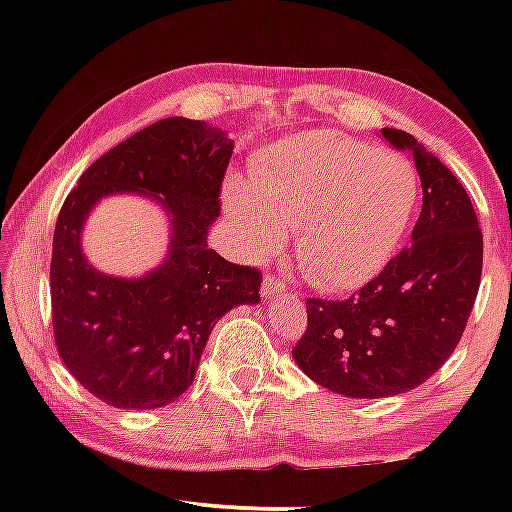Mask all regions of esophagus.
<instances>
[{
  "label": "esophagus",
  "instance_id": "esophagus-1",
  "mask_svg": "<svg viewBox=\"0 0 512 512\" xmlns=\"http://www.w3.org/2000/svg\"><path fill=\"white\" fill-rule=\"evenodd\" d=\"M280 293H284V282L277 280L273 275H268L262 284V298H275L280 296Z\"/></svg>",
  "mask_w": 512,
  "mask_h": 512
}]
</instances>
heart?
I'll return each mask as SVG.
<instances>
[{
	"mask_svg": "<svg viewBox=\"0 0 512 512\" xmlns=\"http://www.w3.org/2000/svg\"><path fill=\"white\" fill-rule=\"evenodd\" d=\"M420 185L397 155L334 131L284 137L230 180L228 219L250 255L268 257L296 230V257L314 287L361 289L384 271L409 232Z\"/></svg>",
	"mask_w": 512,
	"mask_h": 512,
	"instance_id": "b5f03b06",
	"label": "heart"
}]
</instances>
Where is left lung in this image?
<instances>
[{
    "label": "left lung",
    "instance_id": "8db88e82",
    "mask_svg": "<svg viewBox=\"0 0 512 512\" xmlns=\"http://www.w3.org/2000/svg\"><path fill=\"white\" fill-rule=\"evenodd\" d=\"M413 153L422 212L411 246L348 300L307 298V332L293 348L318 386L359 400L411 391L452 357L479 293L483 235L470 196L413 135L381 128Z\"/></svg>",
    "mask_w": 512,
    "mask_h": 512
}]
</instances>
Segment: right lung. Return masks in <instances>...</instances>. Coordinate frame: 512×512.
<instances>
[{
	"instance_id": "add662e5",
	"label": "right lung",
	"mask_w": 512,
	"mask_h": 512,
	"mask_svg": "<svg viewBox=\"0 0 512 512\" xmlns=\"http://www.w3.org/2000/svg\"><path fill=\"white\" fill-rule=\"evenodd\" d=\"M235 142L205 121L169 117L90 164L58 214L51 318L60 359L83 388L117 409H160L196 377L216 320L259 302L262 273L207 246ZM140 193L170 214L165 262L140 278L97 272L80 232L103 195Z\"/></svg>"
}]
</instances>
